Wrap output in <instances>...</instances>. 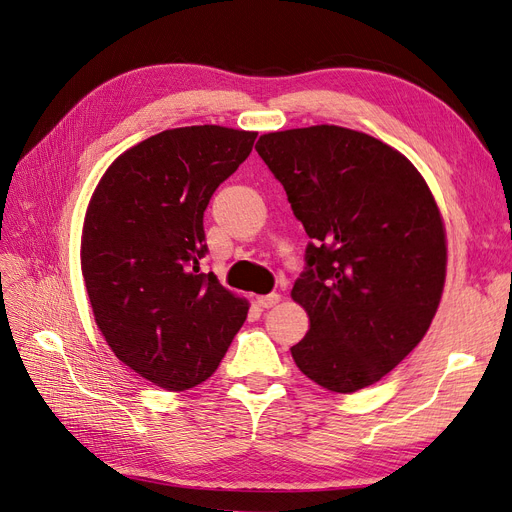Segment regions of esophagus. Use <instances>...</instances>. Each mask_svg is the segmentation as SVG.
I'll return each instance as SVG.
<instances>
[{"instance_id":"obj_1","label":"esophagus","mask_w":512,"mask_h":512,"mask_svg":"<svg viewBox=\"0 0 512 512\" xmlns=\"http://www.w3.org/2000/svg\"><path fill=\"white\" fill-rule=\"evenodd\" d=\"M280 301H282V297H280V294H277V292H271V294H265V297H258V299H256V303H258L260 307H265V309L277 305Z\"/></svg>"}]
</instances>
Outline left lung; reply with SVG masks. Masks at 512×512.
Here are the masks:
<instances>
[{"instance_id": "1", "label": "left lung", "mask_w": 512, "mask_h": 512, "mask_svg": "<svg viewBox=\"0 0 512 512\" xmlns=\"http://www.w3.org/2000/svg\"><path fill=\"white\" fill-rule=\"evenodd\" d=\"M256 151L312 239L290 292L309 316L294 363L333 393L376 384L438 312L446 228L436 198L404 153L365 132H269Z\"/></svg>"}]
</instances>
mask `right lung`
<instances>
[{
  "label": "right lung",
  "mask_w": 512,
  "mask_h": 512,
  "mask_svg": "<svg viewBox=\"0 0 512 512\" xmlns=\"http://www.w3.org/2000/svg\"><path fill=\"white\" fill-rule=\"evenodd\" d=\"M256 136L164 130L123 151L89 198L81 271L91 312L117 359L160 389L205 382L247 318L250 303L198 262L207 254L203 213Z\"/></svg>",
  "instance_id": "1"
}]
</instances>
